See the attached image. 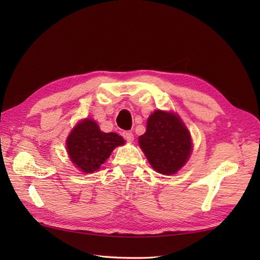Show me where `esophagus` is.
Wrapping results in <instances>:
<instances>
[{
	"instance_id": "1",
	"label": "esophagus",
	"mask_w": 260,
	"mask_h": 260,
	"mask_svg": "<svg viewBox=\"0 0 260 260\" xmlns=\"http://www.w3.org/2000/svg\"><path fill=\"white\" fill-rule=\"evenodd\" d=\"M123 136L127 142H133L134 141V135H133V133H131V132H124Z\"/></svg>"
}]
</instances>
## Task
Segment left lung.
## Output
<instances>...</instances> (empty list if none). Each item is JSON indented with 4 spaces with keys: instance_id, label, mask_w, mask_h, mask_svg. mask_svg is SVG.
I'll list each match as a JSON object with an SVG mask.
<instances>
[{
    "instance_id": "obj_1",
    "label": "left lung",
    "mask_w": 260,
    "mask_h": 260,
    "mask_svg": "<svg viewBox=\"0 0 260 260\" xmlns=\"http://www.w3.org/2000/svg\"><path fill=\"white\" fill-rule=\"evenodd\" d=\"M139 144L152 168L165 175L178 172L192 151L191 135L178 114L158 109L148 117Z\"/></svg>"
}]
</instances>
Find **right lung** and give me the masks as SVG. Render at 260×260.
Instances as JSON below:
<instances>
[{"label":"right lung","mask_w":260,"mask_h":260,"mask_svg":"<svg viewBox=\"0 0 260 260\" xmlns=\"http://www.w3.org/2000/svg\"><path fill=\"white\" fill-rule=\"evenodd\" d=\"M116 133H104L95 120L79 121L67 139V151L71 162L84 173H93L106 162L115 147L124 144Z\"/></svg>","instance_id":"obj_1"}]
</instances>
